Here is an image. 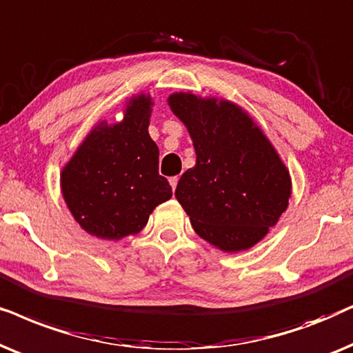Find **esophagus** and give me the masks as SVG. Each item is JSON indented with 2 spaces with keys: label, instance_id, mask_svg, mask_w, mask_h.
<instances>
[{
  "label": "esophagus",
  "instance_id": "1",
  "mask_svg": "<svg viewBox=\"0 0 353 353\" xmlns=\"http://www.w3.org/2000/svg\"><path fill=\"white\" fill-rule=\"evenodd\" d=\"M177 182H179V177H177V176H172V177H169V184H171L172 190H176V187H177Z\"/></svg>",
  "mask_w": 353,
  "mask_h": 353
}]
</instances>
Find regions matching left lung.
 I'll use <instances>...</instances> for the list:
<instances>
[{"instance_id":"left-lung-1","label":"left lung","mask_w":353,"mask_h":353,"mask_svg":"<svg viewBox=\"0 0 353 353\" xmlns=\"http://www.w3.org/2000/svg\"><path fill=\"white\" fill-rule=\"evenodd\" d=\"M194 142L196 164L182 174L176 199L192 228L224 252L247 250L289 205L284 163L241 108L192 93L168 98Z\"/></svg>"}]
</instances>
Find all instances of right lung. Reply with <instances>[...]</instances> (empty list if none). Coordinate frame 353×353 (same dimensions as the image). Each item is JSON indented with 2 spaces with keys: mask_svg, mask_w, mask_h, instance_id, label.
Masks as SVG:
<instances>
[{
  "mask_svg": "<svg viewBox=\"0 0 353 353\" xmlns=\"http://www.w3.org/2000/svg\"><path fill=\"white\" fill-rule=\"evenodd\" d=\"M150 97L128 105L124 121L100 124L83 140L61 174L70 213L92 236L105 241L137 234L172 189L159 176V150L148 134Z\"/></svg>",
  "mask_w": 353,
  "mask_h": 353,
  "instance_id": "1",
  "label": "right lung"
}]
</instances>
